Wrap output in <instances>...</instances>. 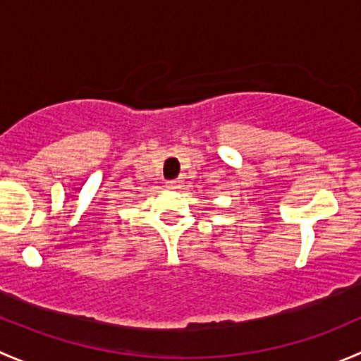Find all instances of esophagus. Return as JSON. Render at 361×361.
<instances>
[{
    "instance_id": "esophagus-1",
    "label": "esophagus",
    "mask_w": 361,
    "mask_h": 361,
    "mask_svg": "<svg viewBox=\"0 0 361 361\" xmlns=\"http://www.w3.org/2000/svg\"><path fill=\"white\" fill-rule=\"evenodd\" d=\"M181 183H183V181H181L180 178H178V180H167L166 187L171 188V190H178V188H181Z\"/></svg>"
}]
</instances>
